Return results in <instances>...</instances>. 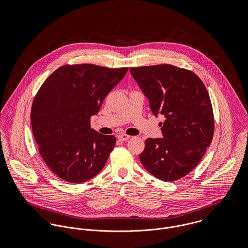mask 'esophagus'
<instances>
[{
    "label": "esophagus",
    "mask_w": 248,
    "mask_h": 248,
    "mask_svg": "<svg viewBox=\"0 0 248 248\" xmlns=\"http://www.w3.org/2000/svg\"><path fill=\"white\" fill-rule=\"evenodd\" d=\"M117 139L119 140H121V141H126V140H128L130 139V136L125 135V134H120V135L117 136Z\"/></svg>",
    "instance_id": "esophagus-1"
}]
</instances>
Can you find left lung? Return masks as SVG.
<instances>
[{
	"label": "left lung",
	"mask_w": 248,
	"mask_h": 248,
	"mask_svg": "<svg viewBox=\"0 0 248 248\" xmlns=\"http://www.w3.org/2000/svg\"><path fill=\"white\" fill-rule=\"evenodd\" d=\"M154 115H162V139H147L140 159L163 181L190 173L202 158L214 135L208 92L193 71L172 65L131 68Z\"/></svg>",
	"instance_id": "1"
}]
</instances>
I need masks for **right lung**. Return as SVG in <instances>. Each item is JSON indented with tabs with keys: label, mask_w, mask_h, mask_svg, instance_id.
<instances>
[{
	"label": "right lung",
	"mask_w": 248,
	"mask_h": 248,
	"mask_svg": "<svg viewBox=\"0 0 248 248\" xmlns=\"http://www.w3.org/2000/svg\"><path fill=\"white\" fill-rule=\"evenodd\" d=\"M127 71L67 65L43 83L32 103L31 126L39 153L56 176L82 183L101 172L116 139L92 129L90 119Z\"/></svg>",
	"instance_id": "1"
}]
</instances>
